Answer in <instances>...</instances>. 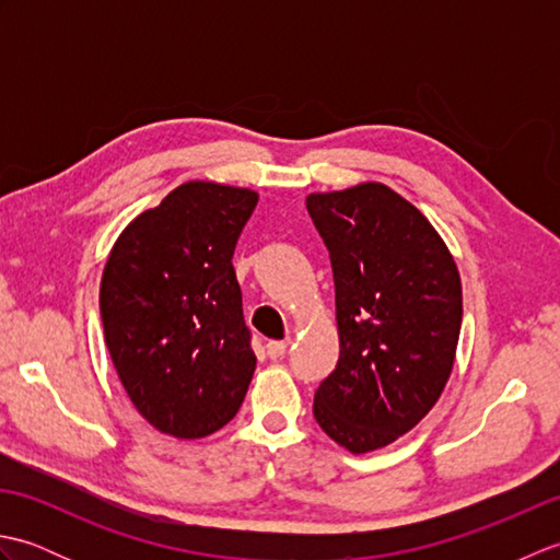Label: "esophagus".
I'll return each instance as SVG.
<instances>
[{
  "label": "esophagus",
  "mask_w": 560,
  "mask_h": 560,
  "mask_svg": "<svg viewBox=\"0 0 560 560\" xmlns=\"http://www.w3.org/2000/svg\"><path fill=\"white\" fill-rule=\"evenodd\" d=\"M287 349H289V341H269L267 343V353H269V359H281L283 353H287Z\"/></svg>",
  "instance_id": "1"
}]
</instances>
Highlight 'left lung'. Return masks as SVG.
Returning a JSON list of instances; mask_svg holds the SVG:
<instances>
[{"label": "left lung", "mask_w": 560, "mask_h": 560, "mask_svg": "<svg viewBox=\"0 0 560 560\" xmlns=\"http://www.w3.org/2000/svg\"><path fill=\"white\" fill-rule=\"evenodd\" d=\"M329 249L339 361L315 392L319 428L353 455L433 409L455 363L462 283L423 213L380 183L305 199Z\"/></svg>", "instance_id": "1"}]
</instances>
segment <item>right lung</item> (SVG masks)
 <instances>
[{"label": "right lung", "mask_w": 560, "mask_h": 560, "mask_svg": "<svg viewBox=\"0 0 560 560\" xmlns=\"http://www.w3.org/2000/svg\"><path fill=\"white\" fill-rule=\"evenodd\" d=\"M255 207L253 189L185 183L110 249L105 343L129 399L161 433H217L245 399L257 355L231 259Z\"/></svg>", "instance_id": "add662e5"}]
</instances>
